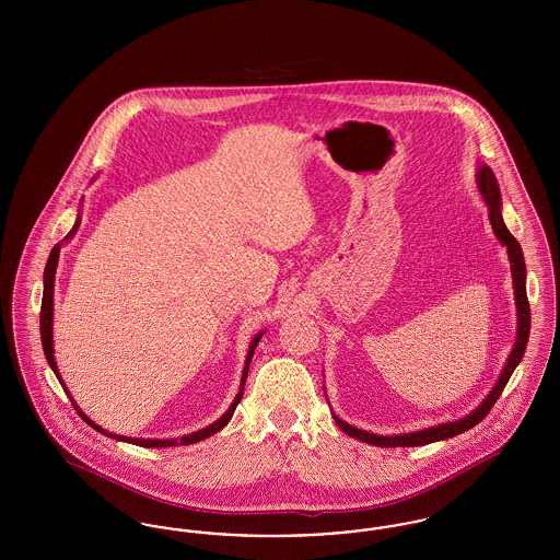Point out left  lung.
<instances>
[{"label":"left lung","instance_id":"left-lung-1","mask_svg":"<svg viewBox=\"0 0 560 560\" xmlns=\"http://www.w3.org/2000/svg\"><path fill=\"white\" fill-rule=\"evenodd\" d=\"M477 188H479L480 197L489 210V222L491 229L495 233L498 241L506 247L508 260H510V270H512V288H514V302H516V342L508 354L506 365L500 373L495 386L489 390V395L482 399L477 409H472L468 416L455 420V422H445V424H436V427H428L424 430H413V432H405V434H373L361 428L350 427L345 420H340L338 416H334L336 424L342 428V432H347L348 436L359 439L363 443H370L375 447H418V445H428L434 441H445L457 436L472 427H477L480 420L489 413V409L495 405V400L500 399L502 390L506 388L508 380L512 372L516 370V365L521 363L525 347L529 340V327H532V311H529V300H527V267H525V256L521 249V243L512 237V233L508 231L502 218V192L498 187L495 174L491 172L489 165H479L477 167Z\"/></svg>","mask_w":560,"mask_h":560}]
</instances>
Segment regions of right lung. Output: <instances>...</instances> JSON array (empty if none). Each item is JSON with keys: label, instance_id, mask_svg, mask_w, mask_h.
I'll list each match as a JSON object with an SVG mask.
<instances>
[{"label": "right lung", "instance_id": "right-lung-1", "mask_svg": "<svg viewBox=\"0 0 560 560\" xmlns=\"http://www.w3.org/2000/svg\"><path fill=\"white\" fill-rule=\"evenodd\" d=\"M81 224V215H78V220H75V224H73V229L67 233V237L62 241H58L56 245L52 247V252H50V258H48V262H46V268H44V298H42V317H39V329H42V345H44V352H46V359H48V363H50V368H52V372L56 373V377H58V382L62 384V388L67 390V386H65V382H62V377H60V373H58V368H56V359H54V340H52V320H54V277H56V267H58V256H60V247L67 243V241L73 240V235L78 233V229H80ZM265 336V331H258L256 336H254V340L249 342V350H247V357H245V368H243V373H241V386L240 393H237V397L235 400L231 402V407L222 413V418H218L213 424H210L208 428H203V430H197V432H190L187 436H183V439H132V436H121V434H113V432H108L103 427H98V424H94L83 411H81L80 407H78V402L73 400V397L69 395V390H67V395L71 397V402L75 405V409H78V413L81 416V420L85 422V424H90V427L94 428V430H98V432H103L105 436H110V439H115V441H124V443H132V445H140V447H176V445H192V443H197V441H203V439H208V436H212L213 432H218V430H222V428L226 427L229 422H231V418H233V413H235V409H237V405H240L241 397H243V386H245V380H247V370H249V363H252V357H254V350L258 347V342H260V338Z\"/></svg>", "mask_w": 560, "mask_h": 560}]
</instances>
